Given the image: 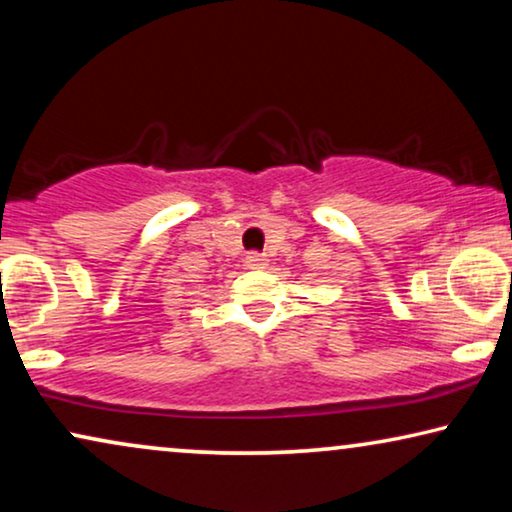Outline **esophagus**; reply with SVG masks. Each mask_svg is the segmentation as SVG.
Wrapping results in <instances>:
<instances>
[{"label": "esophagus", "mask_w": 512, "mask_h": 512, "mask_svg": "<svg viewBox=\"0 0 512 512\" xmlns=\"http://www.w3.org/2000/svg\"><path fill=\"white\" fill-rule=\"evenodd\" d=\"M265 265H268V256L258 254V251H249V254H247V268L258 270V268H265Z\"/></svg>", "instance_id": "34e87169"}]
</instances>
